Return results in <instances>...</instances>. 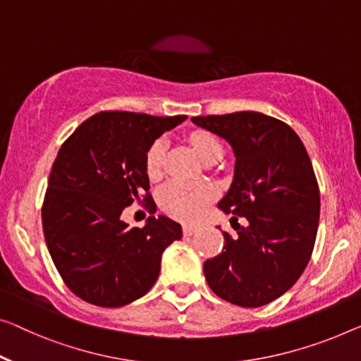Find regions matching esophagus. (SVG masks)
Segmentation results:
<instances>
[{
	"label": "esophagus",
	"instance_id": "esophagus-1",
	"mask_svg": "<svg viewBox=\"0 0 361 361\" xmlns=\"http://www.w3.org/2000/svg\"><path fill=\"white\" fill-rule=\"evenodd\" d=\"M196 225H191V224H185L183 225V235L185 236H190V235H192L196 232Z\"/></svg>",
	"mask_w": 361,
	"mask_h": 361
}]
</instances>
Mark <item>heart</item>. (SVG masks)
Listing matches in <instances>:
<instances>
[{
	"label": "heart",
	"mask_w": 361,
	"mask_h": 361,
	"mask_svg": "<svg viewBox=\"0 0 361 361\" xmlns=\"http://www.w3.org/2000/svg\"><path fill=\"white\" fill-rule=\"evenodd\" d=\"M191 146L202 160H206L214 154H222V144L214 134L207 131H195L190 136ZM166 144L164 139H155L146 152V173L149 178H159L162 173L164 155ZM215 196L214 186L209 183H191L173 180L162 188L159 195L160 209L170 217L186 220H196L206 211V207L212 202Z\"/></svg>",
	"instance_id": "heart-1"
}]
</instances>
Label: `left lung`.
Wrapping results in <instances>:
<instances>
[{
    "label": "left lung",
    "mask_w": 361,
    "mask_h": 361,
    "mask_svg": "<svg viewBox=\"0 0 361 361\" xmlns=\"http://www.w3.org/2000/svg\"><path fill=\"white\" fill-rule=\"evenodd\" d=\"M224 137L235 152V175L219 207L233 214L236 236L204 262L212 292L257 308L281 297L308 266L319 225V186L298 134L259 111L191 118ZM247 220L238 224V217Z\"/></svg>",
    "instance_id": "1"
}]
</instances>
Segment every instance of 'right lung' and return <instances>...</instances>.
<instances>
[{"instance_id":"add662e5","label":"right lung","mask_w":361,"mask_h":361,"mask_svg":"<svg viewBox=\"0 0 361 361\" xmlns=\"http://www.w3.org/2000/svg\"><path fill=\"white\" fill-rule=\"evenodd\" d=\"M185 120L100 111L58 150L42 206L43 233L66 287L87 303L116 308L141 298L157 281L166 246L183 236L165 215L131 228L121 212L136 201L155 212L146 152Z\"/></svg>"}]
</instances>
